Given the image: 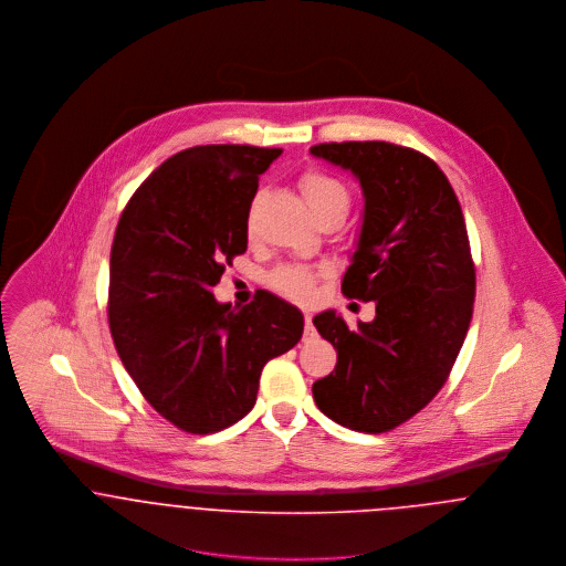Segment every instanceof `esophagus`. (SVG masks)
I'll use <instances>...</instances> for the list:
<instances>
[{
  "instance_id": "esophagus-1",
  "label": "esophagus",
  "mask_w": 566,
  "mask_h": 566,
  "mask_svg": "<svg viewBox=\"0 0 566 566\" xmlns=\"http://www.w3.org/2000/svg\"><path fill=\"white\" fill-rule=\"evenodd\" d=\"M318 333H316V326L312 323V314H305V339H314Z\"/></svg>"
}]
</instances>
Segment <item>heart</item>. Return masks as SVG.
Listing matches in <instances>:
<instances>
[{"label":"heart","mask_w":566,"mask_h":566,"mask_svg":"<svg viewBox=\"0 0 566 566\" xmlns=\"http://www.w3.org/2000/svg\"><path fill=\"white\" fill-rule=\"evenodd\" d=\"M301 189H303L305 200L314 213L328 209V207H339L344 213L348 211V193H346L344 185L326 174H321V171L305 174L301 180ZM316 279H318V274L307 268L283 265L272 272L270 285L294 301H310L314 296Z\"/></svg>","instance_id":"heart-1"}]
</instances>
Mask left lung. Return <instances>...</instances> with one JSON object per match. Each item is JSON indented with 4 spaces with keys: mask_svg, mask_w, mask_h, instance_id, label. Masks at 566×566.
<instances>
[{
    "mask_svg": "<svg viewBox=\"0 0 566 566\" xmlns=\"http://www.w3.org/2000/svg\"><path fill=\"white\" fill-rule=\"evenodd\" d=\"M310 153L361 187V229L342 292L377 310L357 328L333 310L314 318L337 350L314 401L353 431H390L438 395L471 324L475 268L462 207L442 169L403 146L344 142Z\"/></svg>",
    "mask_w": 566,
    "mask_h": 566,
    "instance_id": "left-lung-1",
    "label": "left lung"
}]
</instances>
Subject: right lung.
Here are the masks:
<instances>
[{"label": "right lung", "mask_w": 566, "mask_h": 566, "mask_svg": "<svg viewBox=\"0 0 566 566\" xmlns=\"http://www.w3.org/2000/svg\"><path fill=\"white\" fill-rule=\"evenodd\" d=\"M281 153L187 148L142 182L119 218L111 335L139 392L182 431L213 433L242 420L263 366L303 337L301 310L265 290L242 310L211 292L245 252L259 176Z\"/></svg>", "instance_id": "add662e5"}]
</instances>
